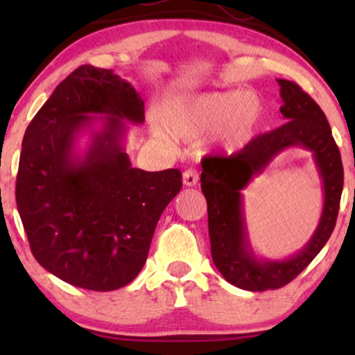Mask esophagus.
I'll list each match as a JSON object with an SVG mask.
<instances>
[{
    "label": "esophagus",
    "instance_id": "1",
    "mask_svg": "<svg viewBox=\"0 0 355 355\" xmlns=\"http://www.w3.org/2000/svg\"><path fill=\"white\" fill-rule=\"evenodd\" d=\"M198 182V174L196 169H187V171H184L182 174V184L186 187H193L197 186Z\"/></svg>",
    "mask_w": 355,
    "mask_h": 355
}]
</instances>
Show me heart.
Masks as SVG:
<instances>
[{"label": "heart", "mask_w": 355, "mask_h": 355, "mask_svg": "<svg viewBox=\"0 0 355 355\" xmlns=\"http://www.w3.org/2000/svg\"><path fill=\"white\" fill-rule=\"evenodd\" d=\"M265 113L263 100L255 92L225 90L163 106L158 123L174 140H196L216 132L223 145L237 148L254 139L263 124ZM162 133L157 130V137L164 140L166 136Z\"/></svg>", "instance_id": "1"}]
</instances>
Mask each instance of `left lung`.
I'll list each match as a JSON object with an SVG mask.
<instances>
[{
    "mask_svg": "<svg viewBox=\"0 0 355 355\" xmlns=\"http://www.w3.org/2000/svg\"><path fill=\"white\" fill-rule=\"evenodd\" d=\"M286 119L281 128L250 140L230 157L202 162V192L207 198L211 259L227 283L244 291L278 289L293 281L327 244L336 225L343 193V162L322 108L294 82L276 79ZM288 148L313 153L322 181L324 207L319 225L302 250L286 259H265L251 245L243 208V189Z\"/></svg>",
    "mask_w": 355,
    "mask_h": 355,
    "instance_id": "left-lung-1",
    "label": "left lung"
}]
</instances>
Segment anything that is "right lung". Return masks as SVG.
<instances>
[{
	"instance_id": "1",
	"label": "right lung",
	"mask_w": 355,
	"mask_h": 355,
	"mask_svg": "<svg viewBox=\"0 0 355 355\" xmlns=\"http://www.w3.org/2000/svg\"><path fill=\"white\" fill-rule=\"evenodd\" d=\"M144 121L130 82L85 64L28 124L16 203L33 257L56 278L114 291L144 268L159 216L182 187L179 169L150 173L130 163L125 140Z\"/></svg>"
}]
</instances>
